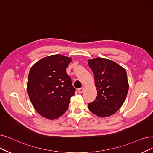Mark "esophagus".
Here are the masks:
<instances>
[{"instance_id": "34e87169", "label": "esophagus", "mask_w": 153, "mask_h": 153, "mask_svg": "<svg viewBox=\"0 0 153 153\" xmlns=\"http://www.w3.org/2000/svg\"><path fill=\"white\" fill-rule=\"evenodd\" d=\"M83 91H84V88H83V87L80 88H79V89H78V93H80V94H81V93L83 92Z\"/></svg>"}]
</instances>
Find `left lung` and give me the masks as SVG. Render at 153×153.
<instances>
[{
  "mask_svg": "<svg viewBox=\"0 0 153 153\" xmlns=\"http://www.w3.org/2000/svg\"><path fill=\"white\" fill-rule=\"evenodd\" d=\"M97 91L95 100L88 104L90 111L100 117L115 114L123 105L129 90L127 72L113 61L97 58L88 60Z\"/></svg>",
  "mask_w": 153,
  "mask_h": 153,
  "instance_id": "8db88e82",
  "label": "left lung"
}]
</instances>
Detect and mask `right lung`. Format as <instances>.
Masks as SVG:
<instances>
[{
    "mask_svg": "<svg viewBox=\"0 0 153 153\" xmlns=\"http://www.w3.org/2000/svg\"><path fill=\"white\" fill-rule=\"evenodd\" d=\"M71 58L61 54L42 58L30 68L27 93L36 111L49 119L62 116L68 109L75 88L66 72Z\"/></svg>",
    "mask_w": 153,
    "mask_h": 153,
    "instance_id": "obj_1",
    "label": "right lung"
}]
</instances>
